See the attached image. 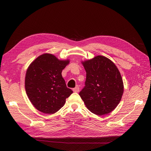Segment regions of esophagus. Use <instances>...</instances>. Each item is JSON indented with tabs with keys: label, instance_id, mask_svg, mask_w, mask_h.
<instances>
[{
	"label": "esophagus",
	"instance_id": "obj_1",
	"mask_svg": "<svg viewBox=\"0 0 151 151\" xmlns=\"http://www.w3.org/2000/svg\"><path fill=\"white\" fill-rule=\"evenodd\" d=\"M73 91L76 93H78L79 91V86H76L74 88H73Z\"/></svg>",
	"mask_w": 151,
	"mask_h": 151
}]
</instances>
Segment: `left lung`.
<instances>
[{
    "instance_id": "1",
    "label": "left lung",
    "mask_w": 151,
    "mask_h": 151,
    "mask_svg": "<svg viewBox=\"0 0 151 151\" xmlns=\"http://www.w3.org/2000/svg\"><path fill=\"white\" fill-rule=\"evenodd\" d=\"M83 64L86 79L79 95L86 106L98 115L111 112L123 93V80L118 68L109 59L101 55L83 62Z\"/></svg>"
}]
</instances>
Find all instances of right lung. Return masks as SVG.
<instances>
[{
    "label": "right lung",
    "mask_w": 151,
    "mask_h": 151,
    "mask_svg": "<svg viewBox=\"0 0 151 151\" xmlns=\"http://www.w3.org/2000/svg\"><path fill=\"white\" fill-rule=\"evenodd\" d=\"M69 60H59L52 54L45 53L29 66L25 77L27 96L40 111L53 114L65 103L73 93L68 88L62 71Z\"/></svg>",
    "instance_id": "add662e5"
}]
</instances>
